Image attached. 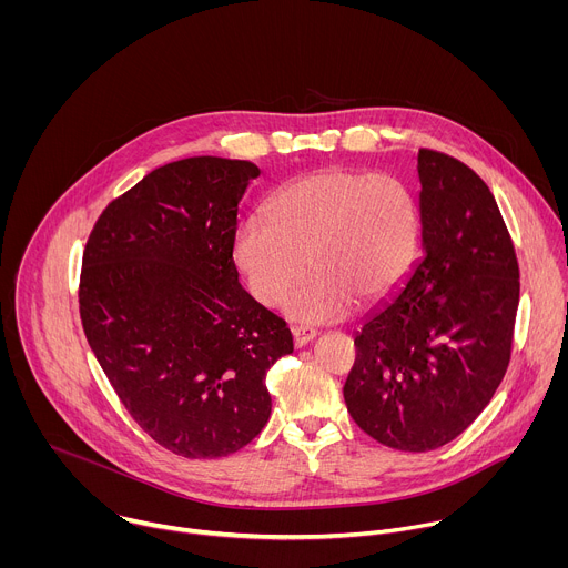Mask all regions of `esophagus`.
Instances as JSON below:
<instances>
[{
  "instance_id": "esophagus-1",
  "label": "esophagus",
  "mask_w": 568,
  "mask_h": 568,
  "mask_svg": "<svg viewBox=\"0 0 568 568\" xmlns=\"http://www.w3.org/2000/svg\"><path fill=\"white\" fill-rule=\"evenodd\" d=\"M292 337H294V346H296V348H303L305 344H310V342L316 337V333H314L312 328L298 326V328H292Z\"/></svg>"
}]
</instances>
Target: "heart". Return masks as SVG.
<instances>
[{
	"label": "heart",
	"instance_id": "obj_1",
	"mask_svg": "<svg viewBox=\"0 0 568 568\" xmlns=\"http://www.w3.org/2000/svg\"><path fill=\"white\" fill-rule=\"evenodd\" d=\"M265 215L233 233V263L250 294L272 307L301 278L285 312L301 323H333L357 298L377 303L407 281L423 235L414 189L395 175L331 166L278 186Z\"/></svg>",
	"mask_w": 568,
	"mask_h": 568
}]
</instances>
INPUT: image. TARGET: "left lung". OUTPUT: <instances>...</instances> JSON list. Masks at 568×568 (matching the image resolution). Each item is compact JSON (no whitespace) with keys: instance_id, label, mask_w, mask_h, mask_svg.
I'll return each instance as SVG.
<instances>
[{"instance_id":"1","label":"left lung","mask_w":568,"mask_h":568,"mask_svg":"<svg viewBox=\"0 0 568 568\" xmlns=\"http://www.w3.org/2000/svg\"><path fill=\"white\" fill-rule=\"evenodd\" d=\"M423 258L355 337L351 418L377 443L432 452L488 407L513 353L519 263L501 211L463 161L418 150Z\"/></svg>"}]
</instances>
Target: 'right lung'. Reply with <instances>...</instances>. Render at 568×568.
Listing matches in <instances>:
<instances>
[{
	"instance_id": "obj_1",
	"label": "right lung",
	"mask_w": 568,
	"mask_h": 568,
	"mask_svg": "<svg viewBox=\"0 0 568 568\" xmlns=\"http://www.w3.org/2000/svg\"><path fill=\"white\" fill-rule=\"evenodd\" d=\"M258 166L189 156L112 200L83 252L85 337L132 420L184 458H220L267 425L285 321L237 283V204Z\"/></svg>"
}]
</instances>
